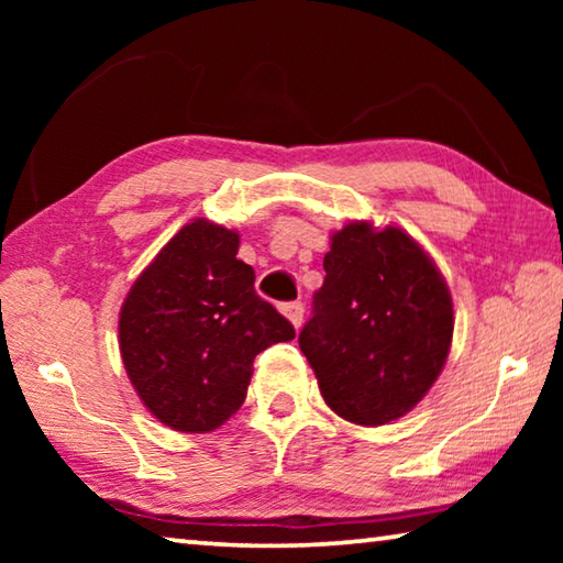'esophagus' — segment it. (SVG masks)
Returning a JSON list of instances; mask_svg holds the SVG:
<instances>
[{
	"label": "esophagus",
	"instance_id": "34e87169",
	"mask_svg": "<svg viewBox=\"0 0 563 563\" xmlns=\"http://www.w3.org/2000/svg\"><path fill=\"white\" fill-rule=\"evenodd\" d=\"M302 302H285L283 305V316L292 322V328H300L302 325Z\"/></svg>",
	"mask_w": 563,
	"mask_h": 563
}]
</instances>
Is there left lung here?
<instances>
[{
  "instance_id": "8db88e82",
  "label": "left lung",
  "mask_w": 563,
  "mask_h": 563,
  "mask_svg": "<svg viewBox=\"0 0 563 563\" xmlns=\"http://www.w3.org/2000/svg\"><path fill=\"white\" fill-rule=\"evenodd\" d=\"M330 241L300 350L332 412L365 427L387 424L440 377L452 345V295L402 228L355 221Z\"/></svg>"
}]
</instances>
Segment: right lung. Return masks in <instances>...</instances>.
<instances>
[{
	"instance_id": "right-lung-1",
	"label": "right lung",
	"mask_w": 563,
	"mask_h": 563,
	"mask_svg": "<svg viewBox=\"0 0 563 563\" xmlns=\"http://www.w3.org/2000/svg\"><path fill=\"white\" fill-rule=\"evenodd\" d=\"M235 231L196 218L161 247L119 312V347L141 402L176 432H211L241 409L253 360L295 330L255 292Z\"/></svg>"
}]
</instances>
